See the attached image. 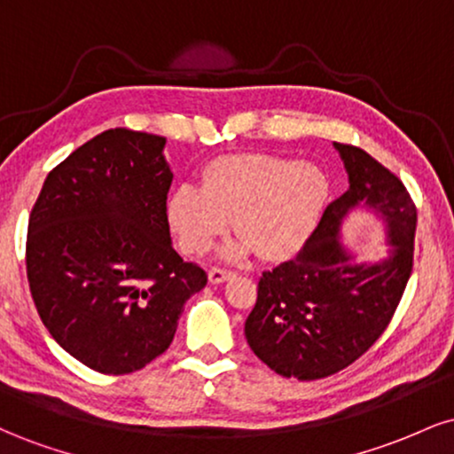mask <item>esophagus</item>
<instances>
[{
    "instance_id": "34e87169",
    "label": "esophagus",
    "mask_w": 454,
    "mask_h": 454,
    "mask_svg": "<svg viewBox=\"0 0 454 454\" xmlns=\"http://www.w3.org/2000/svg\"><path fill=\"white\" fill-rule=\"evenodd\" d=\"M232 270H226V269H220V267H213L209 270V281L211 284H223V281H228L232 278Z\"/></svg>"
}]
</instances>
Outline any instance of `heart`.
<instances>
[{
  "mask_svg": "<svg viewBox=\"0 0 454 454\" xmlns=\"http://www.w3.org/2000/svg\"><path fill=\"white\" fill-rule=\"evenodd\" d=\"M331 181L320 166L267 153L213 160L202 185H179L168 198V220L181 247L205 254L232 220L241 241L223 249L241 258L254 247L262 260L294 256L325 215Z\"/></svg>",
  "mask_w": 454,
  "mask_h": 454,
  "instance_id": "1",
  "label": "heart"
}]
</instances>
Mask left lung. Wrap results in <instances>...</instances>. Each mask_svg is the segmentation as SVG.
<instances>
[{
    "label": "left lung",
    "instance_id": "8db88e82",
    "mask_svg": "<svg viewBox=\"0 0 454 454\" xmlns=\"http://www.w3.org/2000/svg\"><path fill=\"white\" fill-rule=\"evenodd\" d=\"M335 149L350 187L326 207L296 258L264 270L245 320L249 348L284 378L320 380L361 358L388 326L411 273L416 207L405 185L367 151ZM356 208L385 222L389 256L378 263H358L339 241Z\"/></svg>",
    "mask_w": 454,
    "mask_h": 454
}]
</instances>
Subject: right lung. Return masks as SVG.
Returning <instances> with one entry per match:
<instances>
[{
    "label": "right lung",
    "mask_w": 454,
    "mask_h": 454,
    "mask_svg": "<svg viewBox=\"0 0 454 454\" xmlns=\"http://www.w3.org/2000/svg\"><path fill=\"white\" fill-rule=\"evenodd\" d=\"M164 137L106 129L46 176L27 226L40 320L76 361L126 376L168 350L207 273L170 241Z\"/></svg>",
    "instance_id": "1"
}]
</instances>
